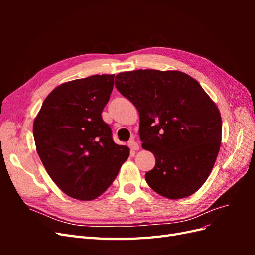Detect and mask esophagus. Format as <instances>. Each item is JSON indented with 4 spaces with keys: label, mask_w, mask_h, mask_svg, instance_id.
<instances>
[{
    "label": "esophagus",
    "mask_w": 255,
    "mask_h": 255,
    "mask_svg": "<svg viewBox=\"0 0 255 255\" xmlns=\"http://www.w3.org/2000/svg\"><path fill=\"white\" fill-rule=\"evenodd\" d=\"M128 146H129L130 151H137V150H139V144H138L135 140H130V141L128 142Z\"/></svg>",
    "instance_id": "esophagus-1"
}]
</instances>
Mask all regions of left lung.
I'll use <instances>...</instances> for the list:
<instances>
[{
  "mask_svg": "<svg viewBox=\"0 0 255 255\" xmlns=\"http://www.w3.org/2000/svg\"><path fill=\"white\" fill-rule=\"evenodd\" d=\"M115 85L139 113L142 148L155 156L145 181L168 199L186 198L212 172L221 143L218 107L195 79L181 71L135 70Z\"/></svg>",
  "mask_w": 255,
  "mask_h": 255,
  "instance_id": "left-lung-1",
  "label": "left lung"
}]
</instances>
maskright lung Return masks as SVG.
Instances as JSON below:
<instances>
[{
  "mask_svg": "<svg viewBox=\"0 0 255 255\" xmlns=\"http://www.w3.org/2000/svg\"><path fill=\"white\" fill-rule=\"evenodd\" d=\"M115 74L59 85L45 98L33 126L36 150L51 179L66 195L94 200L111 186L129 155L115 143L102 112Z\"/></svg>",
  "mask_w": 255,
  "mask_h": 255,
  "instance_id": "obj_1",
  "label": "right lung"
}]
</instances>
